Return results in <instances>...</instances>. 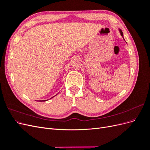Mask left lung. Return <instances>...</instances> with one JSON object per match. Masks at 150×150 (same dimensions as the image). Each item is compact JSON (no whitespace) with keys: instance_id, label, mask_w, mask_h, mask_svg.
Here are the masks:
<instances>
[{"instance_id":"left-lung-1","label":"left lung","mask_w":150,"mask_h":150,"mask_svg":"<svg viewBox=\"0 0 150 150\" xmlns=\"http://www.w3.org/2000/svg\"><path fill=\"white\" fill-rule=\"evenodd\" d=\"M119 29V31H120V33L121 35L122 36V38H123V39L125 40V39H124V38H123V34H122V30H121L120 29Z\"/></svg>"}]
</instances>
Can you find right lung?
<instances>
[{"mask_svg": "<svg viewBox=\"0 0 150 150\" xmlns=\"http://www.w3.org/2000/svg\"><path fill=\"white\" fill-rule=\"evenodd\" d=\"M53 97H54V96H53ZM53 97H52L51 98H52ZM47 101V100H40V101Z\"/></svg>", "mask_w": 150, "mask_h": 150, "instance_id": "add662e5", "label": "right lung"}]
</instances>
